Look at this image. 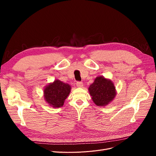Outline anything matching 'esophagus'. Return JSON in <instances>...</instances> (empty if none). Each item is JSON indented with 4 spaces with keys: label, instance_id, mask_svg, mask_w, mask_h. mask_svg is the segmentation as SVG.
Masks as SVG:
<instances>
[{
    "label": "esophagus",
    "instance_id": "34e87169",
    "mask_svg": "<svg viewBox=\"0 0 156 156\" xmlns=\"http://www.w3.org/2000/svg\"><path fill=\"white\" fill-rule=\"evenodd\" d=\"M76 85L79 88H82L83 86V83L81 81H78V82L76 83Z\"/></svg>",
    "mask_w": 156,
    "mask_h": 156
}]
</instances>
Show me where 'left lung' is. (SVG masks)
<instances>
[{
    "instance_id": "8db88e82",
    "label": "left lung",
    "mask_w": 156,
    "mask_h": 156,
    "mask_svg": "<svg viewBox=\"0 0 156 156\" xmlns=\"http://www.w3.org/2000/svg\"><path fill=\"white\" fill-rule=\"evenodd\" d=\"M88 91L94 103L98 106H105L111 102L116 95L115 87L110 79L97 77L90 85Z\"/></svg>"
}]
</instances>
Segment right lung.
Segmentation results:
<instances>
[{
  "mask_svg": "<svg viewBox=\"0 0 156 156\" xmlns=\"http://www.w3.org/2000/svg\"><path fill=\"white\" fill-rule=\"evenodd\" d=\"M70 91L71 87L69 84L56 79L44 88L45 100L53 108L62 107L65 100L69 96Z\"/></svg>",
  "mask_w": 156,
  "mask_h": 156,
  "instance_id": "right-lung-1",
  "label": "right lung"
}]
</instances>
